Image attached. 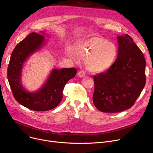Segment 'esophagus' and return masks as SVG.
<instances>
[{"mask_svg": "<svg viewBox=\"0 0 153 153\" xmlns=\"http://www.w3.org/2000/svg\"><path fill=\"white\" fill-rule=\"evenodd\" d=\"M78 76L80 77H83L85 76V72L84 71H80L79 72H78Z\"/></svg>", "mask_w": 153, "mask_h": 153, "instance_id": "obj_1", "label": "esophagus"}]
</instances>
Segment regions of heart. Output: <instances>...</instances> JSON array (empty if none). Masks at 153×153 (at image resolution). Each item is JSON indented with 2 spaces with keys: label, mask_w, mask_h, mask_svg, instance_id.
<instances>
[{
  "label": "heart",
  "mask_w": 153,
  "mask_h": 153,
  "mask_svg": "<svg viewBox=\"0 0 153 153\" xmlns=\"http://www.w3.org/2000/svg\"><path fill=\"white\" fill-rule=\"evenodd\" d=\"M79 58H85L87 69L92 72H102L108 70L118 56V48L111 42L102 37L93 36L78 42L72 49Z\"/></svg>",
  "instance_id": "heart-1"
}]
</instances>
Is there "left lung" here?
I'll list each match as a JSON object with an SVG mask.
<instances>
[{
	"instance_id": "8db88e82",
	"label": "left lung",
	"mask_w": 153,
	"mask_h": 153,
	"mask_svg": "<svg viewBox=\"0 0 153 153\" xmlns=\"http://www.w3.org/2000/svg\"><path fill=\"white\" fill-rule=\"evenodd\" d=\"M117 39L118 53L114 65L94 76L93 103L107 113L131 108L146 84V61L142 51L128 35Z\"/></svg>"
}]
</instances>
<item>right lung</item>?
Returning a JSON list of instances; mask_svg holds the SVG:
<instances>
[{
    "instance_id": "add662e5",
    "label": "right lung",
    "mask_w": 153,
    "mask_h": 153,
    "mask_svg": "<svg viewBox=\"0 0 153 153\" xmlns=\"http://www.w3.org/2000/svg\"><path fill=\"white\" fill-rule=\"evenodd\" d=\"M43 44L44 36L35 32L29 34L15 46L7 69L8 81L15 99L22 105L36 111H48L57 107L62 100L64 86L77 72L75 68L54 69L41 89L36 92L24 89L20 82L23 64Z\"/></svg>"
}]
</instances>
